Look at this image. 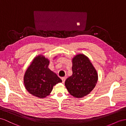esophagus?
I'll list each match as a JSON object with an SVG mask.
<instances>
[{"label":"esophagus","instance_id":"1","mask_svg":"<svg viewBox=\"0 0 126 126\" xmlns=\"http://www.w3.org/2000/svg\"><path fill=\"white\" fill-rule=\"evenodd\" d=\"M65 79H66L65 77H62V82H63V83H64V82H65Z\"/></svg>","mask_w":126,"mask_h":126}]
</instances>
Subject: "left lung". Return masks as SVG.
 I'll return each instance as SVG.
<instances>
[{"label":"left lung","mask_w":126,"mask_h":126,"mask_svg":"<svg viewBox=\"0 0 126 126\" xmlns=\"http://www.w3.org/2000/svg\"><path fill=\"white\" fill-rule=\"evenodd\" d=\"M72 75L67 78L65 85L70 94L77 98L89 94L94 88L98 75L88 58L78 54L72 59Z\"/></svg>","instance_id":"8db88e82"}]
</instances>
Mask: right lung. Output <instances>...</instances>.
I'll use <instances>...</instances> for the list:
<instances>
[{
  "instance_id": "obj_1",
  "label": "right lung",
  "mask_w": 126,
  "mask_h": 126,
  "mask_svg": "<svg viewBox=\"0 0 126 126\" xmlns=\"http://www.w3.org/2000/svg\"><path fill=\"white\" fill-rule=\"evenodd\" d=\"M49 61L44 56L35 57L24 76L25 88L31 94L45 98L52 91L53 86L62 81L48 68Z\"/></svg>"
}]
</instances>
